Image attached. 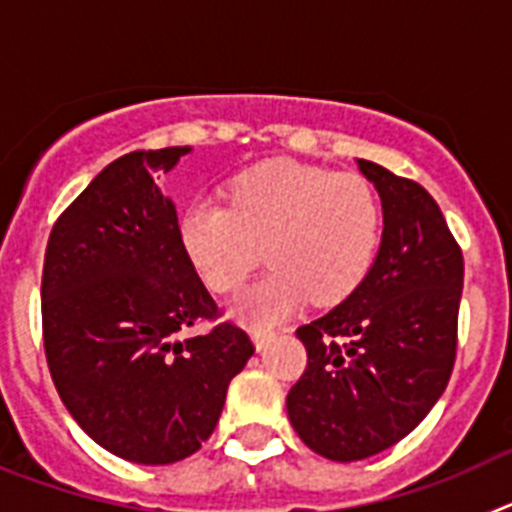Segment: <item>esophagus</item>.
Listing matches in <instances>:
<instances>
[{"instance_id": "34e87169", "label": "esophagus", "mask_w": 512, "mask_h": 512, "mask_svg": "<svg viewBox=\"0 0 512 512\" xmlns=\"http://www.w3.org/2000/svg\"><path fill=\"white\" fill-rule=\"evenodd\" d=\"M274 336H277L274 330H256V333H253V341H256V348H259V351H264V348L269 346L271 341H274Z\"/></svg>"}]
</instances>
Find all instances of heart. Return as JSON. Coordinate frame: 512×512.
<instances>
[{"mask_svg":"<svg viewBox=\"0 0 512 512\" xmlns=\"http://www.w3.org/2000/svg\"><path fill=\"white\" fill-rule=\"evenodd\" d=\"M225 197L228 205L189 202L179 235L215 292L241 287L264 248L269 274L235 300V312L256 328L277 325L307 297L315 305L346 300L372 269L382 212L361 176L269 161L235 176Z\"/></svg>","mask_w":512,"mask_h":512,"instance_id":"b5f03b06","label":"heart"}]
</instances>
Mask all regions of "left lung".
Returning <instances> with one entry per match:
<instances>
[{
    "instance_id": "8db88e82",
    "label": "left lung",
    "mask_w": 512,
    "mask_h": 512,
    "mask_svg": "<svg viewBox=\"0 0 512 512\" xmlns=\"http://www.w3.org/2000/svg\"><path fill=\"white\" fill-rule=\"evenodd\" d=\"M382 197V246L364 282L300 325L305 374L287 395L297 436L315 454L359 461L408 436L449 384L464 256L418 182L359 158Z\"/></svg>"
}]
</instances>
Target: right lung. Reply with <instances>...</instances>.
Returning <instances> with one entry per match:
<instances>
[{
	"instance_id": "add662e5",
	"label": "right lung",
	"mask_w": 512,
	"mask_h": 512,
	"mask_svg": "<svg viewBox=\"0 0 512 512\" xmlns=\"http://www.w3.org/2000/svg\"><path fill=\"white\" fill-rule=\"evenodd\" d=\"M189 146L112 161L58 215L40 284L43 346L76 423L135 464L200 449L253 356L194 269L158 179ZM213 328L192 337L194 324Z\"/></svg>"
}]
</instances>
